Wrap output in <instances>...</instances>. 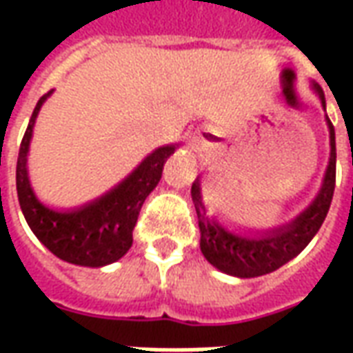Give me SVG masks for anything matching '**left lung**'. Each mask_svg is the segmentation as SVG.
Wrapping results in <instances>:
<instances>
[{"mask_svg": "<svg viewBox=\"0 0 353 353\" xmlns=\"http://www.w3.org/2000/svg\"><path fill=\"white\" fill-rule=\"evenodd\" d=\"M318 92L321 105L325 108V98L318 85H314ZM329 126V143H331V157L327 166L323 183L318 196L303 214L283 227H276L266 232H257L255 236H245L230 232L219 221H214L206 215V208L200 194V181L192 183L191 194L200 227V250L210 265L219 268L221 272L238 276V278H255L263 274L274 272L288 261L296 257L303 252L316 232L325 221V215L331 206L334 192V179H336V147H334V128L327 119ZM353 164V157H352Z\"/></svg>", "mask_w": 353, "mask_h": 353, "instance_id": "1", "label": "left lung"}]
</instances>
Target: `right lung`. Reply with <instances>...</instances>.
<instances>
[{"instance_id":"add662e5","label":"right lung","mask_w":353,"mask_h":353,"mask_svg":"<svg viewBox=\"0 0 353 353\" xmlns=\"http://www.w3.org/2000/svg\"><path fill=\"white\" fill-rule=\"evenodd\" d=\"M50 94L52 90L39 98L20 143L17 192L22 214L37 240L58 259L92 268L111 265L132 248V230L138 221L139 210L149 192L161 181L164 162L168 161L170 154H174L176 145L154 149L115 189L85 206L70 212L47 208L32 191L26 162L35 119Z\"/></svg>"}]
</instances>
